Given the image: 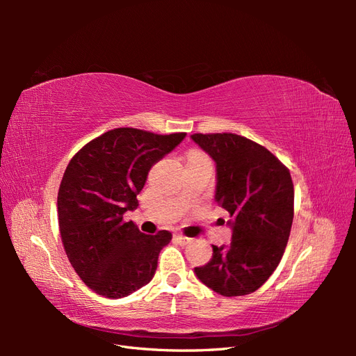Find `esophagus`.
<instances>
[{
  "mask_svg": "<svg viewBox=\"0 0 356 356\" xmlns=\"http://www.w3.org/2000/svg\"><path fill=\"white\" fill-rule=\"evenodd\" d=\"M175 238H177V241L181 243V245H187V243H190L191 242V238H187V236H184V234H175Z\"/></svg>",
  "mask_w": 356,
  "mask_h": 356,
  "instance_id": "esophagus-1",
  "label": "esophagus"
}]
</instances>
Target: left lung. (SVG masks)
Listing matches in <instances>:
<instances>
[{"label": "left lung", "mask_w": 356, "mask_h": 356, "mask_svg": "<svg viewBox=\"0 0 356 356\" xmlns=\"http://www.w3.org/2000/svg\"><path fill=\"white\" fill-rule=\"evenodd\" d=\"M217 165L215 202L233 217L232 243L212 245L208 264L195 273L224 297L260 288L281 263L294 218L288 168L267 148L236 134L191 135Z\"/></svg>", "instance_id": "1"}]
</instances>
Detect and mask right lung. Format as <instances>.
<instances>
[{
	"label": "right lung",
	"instance_id": "obj_1",
	"mask_svg": "<svg viewBox=\"0 0 356 356\" xmlns=\"http://www.w3.org/2000/svg\"><path fill=\"white\" fill-rule=\"evenodd\" d=\"M184 138L118 127L92 139L68 163L58 193L59 232L74 270L96 294L122 298L153 279L172 234H144L123 213L138 207L152 166Z\"/></svg>",
	"mask_w": 356,
	"mask_h": 356
}]
</instances>
